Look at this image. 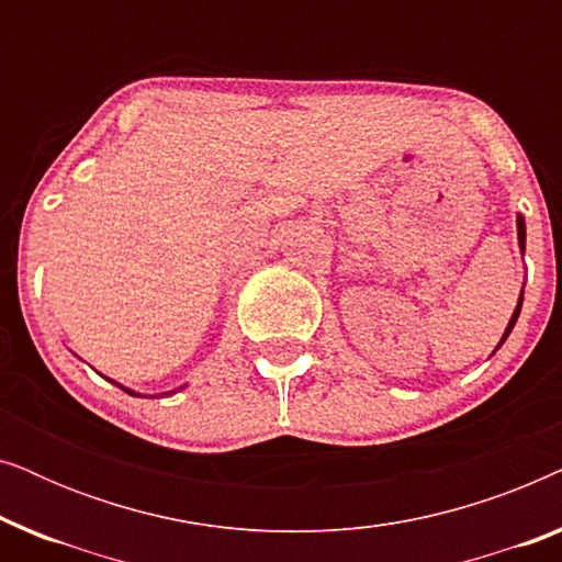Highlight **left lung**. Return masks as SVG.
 Here are the masks:
<instances>
[{"label":"left lung","instance_id":"8db88e82","mask_svg":"<svg viewBox=\"0 0 562 562\" xmlns=\"http://www.w3.org/2000/svg\"><path fill=\"white\" fill-rule=\"evenodd\" d=\"M517 233H519V248L525 250V220H521V217H517ZM519 310H521V299H519L517 310H514V314H512V322H509V327H506V333H504V337H502V342L506 340V337H509L512 327H514V322H517V317H519ZM502 342H498V345H502Z\"/></svg>","mask_w":562,"mask_h":562}]
</instances>
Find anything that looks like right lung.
<instances>
[{"mask_svg": "<svg viewBox=\"0 0 562 562\" xmlns=\"http://www.w3.org/2000/svg\"><path fill=\"white\" fill-rule=\"evenodd\" d=\"M120 389H122V391H127V394H133V391H130V389H125V386H120ZM171 394H173V391H171ZM133 396H135V394H133Z\"/></svg>", "mask_w": 562, "mask_h": 562, "instance_id": "obj_1", "label": "right lung"}]
</instances>
